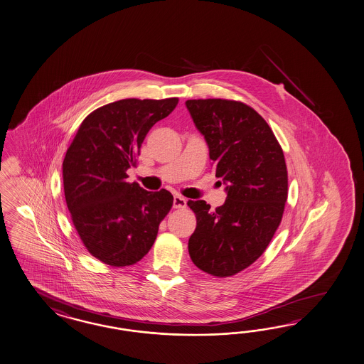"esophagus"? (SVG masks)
Segmentation results:
<instances>
[{"mask_svg": "<svg viewBox=\"0 0 364 364\" xmlns=\"http://www.w3.org/2000/svg\"><path fill=\"white\" fill-rule=\"evenodd\" d=\"M173 208L175 209H184L186 208V200L180 195L173 196Z\"/></svg>", "mask_w": 364, "mask_h": 364, "instance_id": "obj_1", "label": "esophagus"}]
</instances>
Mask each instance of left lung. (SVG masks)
<instances>
[{
    "instance_id": "8db88e82",
    "label": "left lung",
    "mask_w": 364,
    "mask_h": 364,
    "mask_svg": "<svg viewBox=\"0 0 364 364\" xmlns=\"http://www.w3.org/2000/svg\"><path fill=\"white\" fill-rule=\"evenodd\" d=\"M186 105L228 193L215 210L204 200L188 201L197 220L188 250L200 269L228 277L264 252L282 222L288 197L283 150L266 121L243 102L208 98Z\"/></svg>"
}]
</instances>
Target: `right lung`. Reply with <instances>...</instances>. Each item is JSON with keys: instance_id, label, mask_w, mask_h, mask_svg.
I'll return each instance as SVG.
<instances>
[{"instance_id": "1", "label": "right lung", "mask_w": 364, "mask_h": 364, "mask_svg": "<svg viewBox=\"0 0 364 364\" xmlns=\"http://www.w3.org/2000/svg\"><path fill=\"white\" fill-rule=\"evenodd\" d=\"M176 97L124 98L92 112L63 161V184L75 229L89 252L113 267L139 262L156 240L173 196L127 183L144 136L176 107Z\"/></svg>"}]
</instances>
